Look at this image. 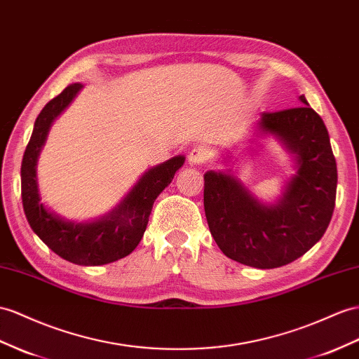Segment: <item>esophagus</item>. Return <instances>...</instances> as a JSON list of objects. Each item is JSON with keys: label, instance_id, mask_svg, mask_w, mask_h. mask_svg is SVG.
<instances>
[{"label": "esophagus", "instance_id": "1", "mask_svg": "<svg viewBox=\"0 0 359 359\" xmlns=\"http://www.w3.org/2000/svg\"><path fill=\"white\" fill-rule=\"evenodd\" d=\"M209 158V151L205 147H194L189 153H188V162L191 165H201L205 163Z\"/></svg>", "mask_w": 359, "mask_h": 359}]
</instances>
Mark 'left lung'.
<instances>
[{"label":"left lung","mask_w":359,"mask_h":359,"mask_svg":"<svg viewBox=\"0 0 359 359\" xmlns=\"http://www.w3.org/2000/svg\"><path fill=\"white\" fill-rule=\"evenodd\" d=\"M305 106L264 112L262 136L294 154L297 172L274 205L256 198L231 172L205 174V214L222 252L255 269H278L305 255L325 235L335 208L337 162L323 119Z\"/></svg>","instance_id":"obj_1"}]
</instances>
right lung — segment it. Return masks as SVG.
Returning <instances> with one entry per match:
<instances>
[{
  "label": "right lung",
  "mask_w": 359,
  "mask_h": 359,
  "mask_svg": "<svg viewBox=\"0 0 359 359\" xmlns=\"http://www.w3.org/2000/svg\"><path fill=\"white\" fill-rule=\"evenodd\" d=\"M81 83H72L48 101L36 118L21 165L22 206L33 232L50 249L77 265H104L130 255L145 232L154 200L167 188L185 158L176 156L145 171L112 212L90 223L68 222L43 206L36 177V163L50 127L72 100Z\"/></svg>",
  "instance_id": "right-lung-1"
}]
</instances>
